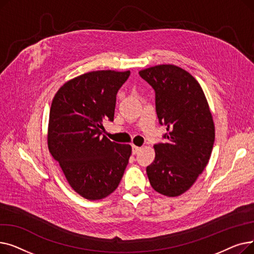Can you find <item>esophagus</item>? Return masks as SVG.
Wrapping results in <instances>:
<instances>
[{"mask_svg": "<svg viewBox=\"0 0 254 254\" xmlns=\"http://www.w3.org/2000/svg\"><path fill=\"white\" fill-rule=\"evenodd\" d=\"M140 149H141V147H138V146H136V145H131V153L132 154H136Z\"/></svg>", "mask_w": 254, "mask_h": 254, "instance_id": "obj_1", "label": "esophagus"}]
</instances>
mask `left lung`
<instances>
[{
    "mask_svg": "<svg viewBox=\"0 0 254 254\" xmlns=\"http://www.w3.org/2000/svg\"><path fill=\"white\" fill-rule=\"evenodd\" d=\"M155 90L159 124L167 126L165 143L155 144V157L146 172L152 189L166 196L189 190L206 168L215 127L205 93L189 72L174 64L141 70Z\"/></svg>",
    "mask_w": 254,
    "mask_h": 254,
    "instance_id": "1",
    "label": "left lung"
}]
</instances>
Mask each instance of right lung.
Returning a JSON list of instances; mask_svg holds the SVG:
<instances>
[{
    "mask_svg": "<svg viewBox=\"0 0 254 254\" xmlns=\"http://www.w3.org/2000/svg\"><path fill=\"white\" fill-rule=\"evenodd\" d=\"M130 72L92 71L77 76L52 100L47 144L71 188L89 201L111 194L123 178L131 147L102 136L112 122L116 95Z\"/></svg>",
    "mask_w": 254,
    "mask_h": 254,
    "instance_id": "obj_1",
    "label": "right lung"
}]
</instances>
